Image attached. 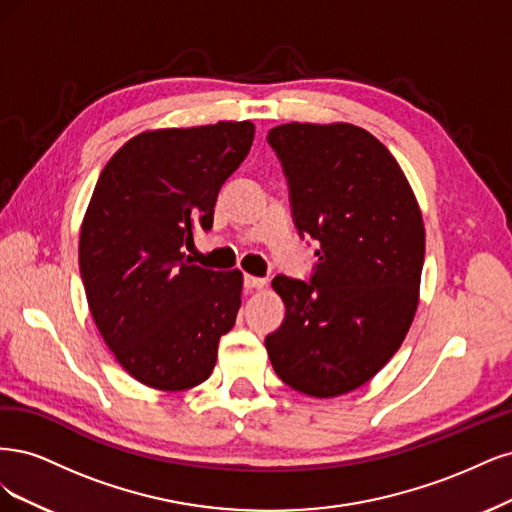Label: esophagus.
<instances>
[{
  "label": "esophagus",
  "mask_w": 512,
  "mask_h": 512,
  "mask_svg": "<svg viewBox=\"0 0 512 512\" xmlns=\"http://www.w3.org/2000/svg\"><path fill=\"white\" fill-rule=\"evenodd\" d=\"M244 287H246V289H266V287H268V280H266V278H259V276L246 274V276H244Z\"/></svg>",
  "instance_id": "esophagus-1"
}]
</instances>
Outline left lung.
I'll use <instances>...</instances> for the list:
<instances>
[{
    "label": "left lung",
    "mask_w": 512,
    "mask_h": 512,
    "mask_svg": "<svg viewBox=\"0 0 512 512\" xmlns=\"http://www.w3.org/2000/svg\"><path fill=\"white\" fill-rule=\"evenodd\" d=\"M268 142L302 236L319 242L310 283L272 280L285 321L266 338L280 381L310 398L366 385L400 349L419 306L421 208L400 163L351 123H285Z\"/></svg>",
    "instance_id": "obj_1"
}]
</instances>
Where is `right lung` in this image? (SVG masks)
<instances>
[{
	"label": "right lung",
	"instance_id": "add662e5",
	"mask_svg": "<svg viewBox=\"0 0 512 512\" xmlns=\"http://www.w3.org/2000/svg\"><path fill=\"white\" fill-rule=\"evenodd\" d=\"M251 121L146 129L104 166L80 227L87 304L121 368L159 391L204 383L236 323L242 272L180 251L212 227L221 185L249 155Z\"/></svg>",
	"mask_w": 512,
	"mask_h": 512
}]
</instances>
